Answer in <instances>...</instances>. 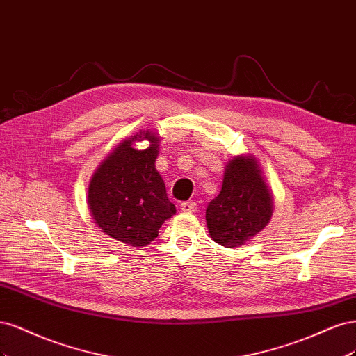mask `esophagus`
<instances>
[{
  "instance_id": "34e87169",
  "label": "esophagus",
  "mask_w": 356,
  "mask_h": 356,
  "mask_svg": "<svg viewBox=\"0 0 356 356\" xmlns=\"http://www.w3.org/2000/svg\"><path fill=\"white\" fill-rule=\"evenodd\" d=\"M180 209H181V211H185V213H192V211L197 210V202H195V201H185V202H181Z\"/></svg>"
}]
</instances>
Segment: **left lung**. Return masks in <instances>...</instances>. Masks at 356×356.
<instances>
[{
    "instance_id": "left-lung-1",
    "label": "left lung",
    "mask_w": 356,
    "mask_h": 356,
    "mask_svg": "<svg viewBox=\"0 0 356 356\" xmlns=\"http://www.w3.org/2000/svg\"><path fill=\"white\" fill-rule=\"evenodd\" d=\"M273 213L272 193L253 155L226 164L222 191L205 210L209 234L227 248L241 247L265 229Z\"/></svg>"
}]
</instances>
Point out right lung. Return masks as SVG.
Returning a JSON list of instances; mask_svg holds the SVG:
<instances>
[{
    "label": "right lung",
    "instance_id": "1",
    "mask_svg": "<svg viewBox=\"0 0 356 356\" xmlns=\"http://www.w3.org/2000/svg\"><path fill=\"white\" fill-rule=\"evenodd\" d=\"M149 146L139 152L136 141ZM159 137L142 130L122 140L106 156L88 185V209L95 223L111 238L131 247H145L176 213L163 177L155 168Z\"/></svg>",
    "mask_w": 356,
    "mask_h": 356
}]
</instances>
